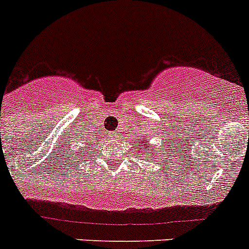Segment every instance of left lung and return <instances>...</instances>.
I'll return each mask as SVG.
<instances>
[{"mask_svg":"<svg viewBox=\"0 0 249 249\" xmlns=\"http://www.w3.org/2000/svg\"><path fill=\"white\" fill-rule=\"evenodd\" d=\"M137 143H138V145H140L141 148H144V152L147 153V154H152V156H153V153H154V148H152V149H147V148H148V145H149V144H148L147 142H145V145H147V147H143V142H141V141H138V142H137ZM149 150H152V152H149Z\"/></svg>","mask_w":249,"mask_h":249,"instance_id":"left-lung-1","label":"left lung"}]
</instances>
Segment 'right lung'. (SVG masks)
<instances>
[{
	"label": "right lung",
	"mask_w": 249,
	"mask_h": 249,
	"mask_svg": "<svg viewBox=\"0 0 249 249\" xmlns=\"http://www.w3.org/2000/svg\"><path fill=\"white\" fill-rule=\"evenodd\" d=\"M89 145H90V144H89ZM79 150H80V157H83V156H85V152L88 150V147L85 145V149H84V147H80Z\"/></svg>",
	"instance_id": "1"
}]
</instances>
